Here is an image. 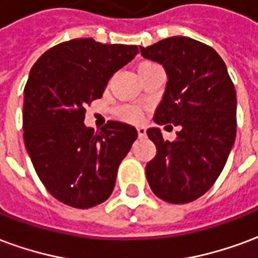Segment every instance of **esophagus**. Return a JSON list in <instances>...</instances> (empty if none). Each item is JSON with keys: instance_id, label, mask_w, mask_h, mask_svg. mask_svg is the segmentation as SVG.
I'll return each mask as SVG.
<instances>
[{"instance_id": "34e87169", "label": "esophagus", "mask_w": 258, "mask_h": 258, "mask_svg": "<svg viewBox=\"0 0 258 258\" xmlns=\"http://www.w3.org/2000/svg\"><path fill=\"white\" fill-rule=\"evenodd\" d=\"M138 135H140V137H145L146 135V127H144V125H140V127H138Z\"/></svg>"}]
</instances>
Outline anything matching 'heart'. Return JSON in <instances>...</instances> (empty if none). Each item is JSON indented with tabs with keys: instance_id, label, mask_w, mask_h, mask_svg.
Returning a JSON list of instances; mask_svg holds the SVG:
<instances>
[{
	"instance_id": "obj_1",
	"label": "heart",
	"mask_w": 258,
	"mask_h": 258,
	"mask_svg": "<svg viewBox=\"0 0 258 258\" xmlns=\"http://www.w3.org/2000/svg\"><path fill=\"white\" fill-rule=\"evenodd\" d=\"M145 64H152L149 62H145V63H142L141 66H145ZM124 117L128 118L131 121H140L141 118H142V114H141L140 110H137L134 107H127V109H124Z\"/></svg>"
}]
</instances>
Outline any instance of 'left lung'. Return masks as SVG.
Segmentation results:
<instances>
[{
	"mask_svg": "<svg viewBox=\"0 0 258 258\" xmlns=\"http://www.w3.org/2000/svg\"><path fill=\"white\" fill-rule=\"evenodd\" d=\"M140 51L162 64L167 76L153 121L181 127L173 142L163 140L160 128H148L156 156L146 164V178L157 198L188 203L210 189L231 153L236 137L235 87L221 56L194 38L170 37Z\"/></svg>",
	"mask_w": 258,
	"mask_h": 258,
	"instance_id": "left-lung-1",
	"label": "left lung"
}]
</instances>
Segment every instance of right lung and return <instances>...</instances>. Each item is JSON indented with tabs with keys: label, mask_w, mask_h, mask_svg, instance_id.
<instances>
[{
	"label": "right lung",
	"mask_w": 258,
	"mask_h": 258,
	"mask_svg": "<svg viewBox=\"0 0 258 258\" xmlns=\"http://www.w3.org/2000/svg\"><path fill=\"white\" fill-rule=\"evenodd\" d=\"M140 52L137 45L76 38L48 49L25 87L23 140L37 175L53 198L88 209L112 195L117 168L138 137L135 127L84 124L85 106Z\"/></svg>",
	"instance_id": "right-lung-1"
}]
</instances>
